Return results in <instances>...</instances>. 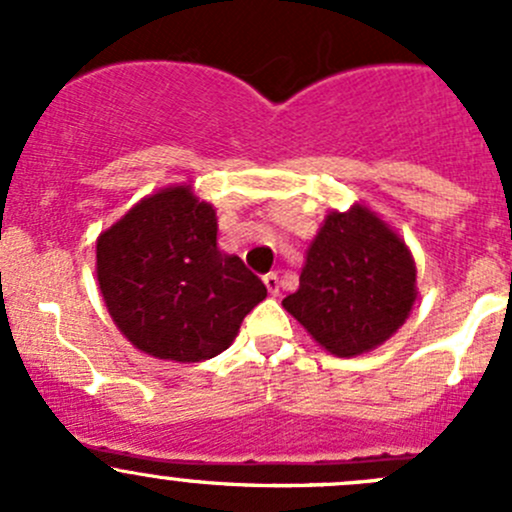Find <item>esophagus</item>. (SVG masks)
Returning a JSON list of instances; mask_svg holds the SVG:
<instances>
[{
    "mask_svg": "<svg viewBox=\"0 0 512 512\" xmlns=\"http://www.w3.org/2000/svg\"><path fill=\"white\" fill-rule=\"evenodd\" d=\"M262 282H265V287H267V292L270 294H280V277L275 275V272H270V275H265L262 277Z\"/></svg>",
    "mask_w": 512,
    "mask_h": 512,
    "instance_id": "esophagus-1",
    "label": "esophagus"
}]
</instances>
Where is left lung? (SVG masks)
Wrapping results in <instances>:
<instances>
[{"instance_id":"left-lung-1","label":"left lung","mask_w":512,"mask_h":512,"mask_svg":"<svg viewBox=\"0 0 512 512\" xmlns=\"http://www.w3.org/2000/svg\"><path fill=\"white\" fill-rule=\"evenodd\" d=\"M416 262L396 230L364 205L324 218L299 289L282 307L334 356L371 352L399 332L416 302Z\"/></svg>"}]
</instances>
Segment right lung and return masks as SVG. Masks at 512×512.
I'll use <instances>...</instances> for the list:
<instances>
[{
	"label": "right lung",
	"mask_w": 512,
	"mask_h": 512,
	"mask_svg": "<svg viewBox=\"0 0 512 512\" xmlns=\"http://www.w3.org/2000/svg\"><path fill=\"white\" fill-rule=\"evenodd\" d=\"M96 277L108 314L141 352L203 361L225 352L267 289L218 247V215L190 185L133 205L96 240Z\"/></svg>",
	"instance_id": "right-lung-1"
}]
</instances>
